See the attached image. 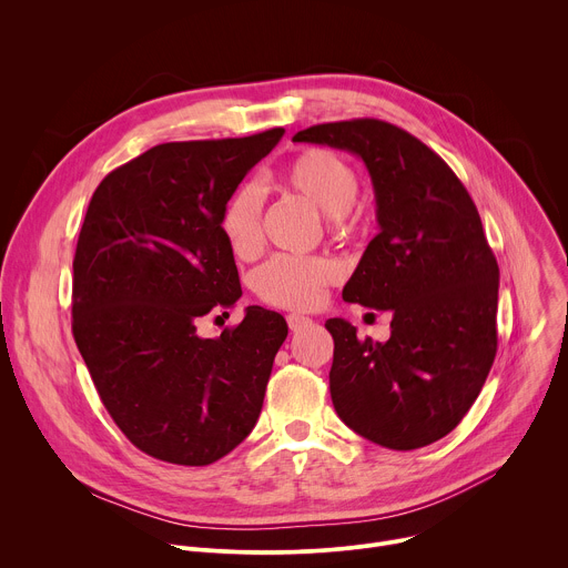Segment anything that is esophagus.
Returning <instances> with one entry per match:
<instances>
[{"instance_id": "1", "label": "esophagus", "mask_w": 568, "mask_h": 568, "mask_svg": "<svg viewBox=\"0 0 568 568\" xmlns=\"http://www.w3.org/2000/svg\"><path fill=\"white\" fill-rule=\"evenodd\" d=\"M287 326H290L292 333H298V331L312 326V318L301 316V314H290V316H287Z\"/></svg>"}]
</instances>
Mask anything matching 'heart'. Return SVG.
I'll return each mask as SVG.
<instances>
[{
    "instance_id": "1",
    "label": "heart",
    "mask_w": 568,
    "mask_h": 568,
    "mask_svg": "<svg viewBox=\"0 0 568 568\" xmlns=\"http://www.w3.org/2000/svg\"><path fill=\"white\" fill-rule=\"evenodd\" d=\"M281 184L305 197L323 215H328L337 233H353L357 215L353 211L359 193L355 169L344 156L326 148H307L292 156L281 171ZM263 191L247 182L240 184L224 202L220 231L237 258H254L263 245ZM339 270L328 258L274 256L256 272V292L263 301L290 307H314L326 285Z\"/></svg>"
}]
</instances>
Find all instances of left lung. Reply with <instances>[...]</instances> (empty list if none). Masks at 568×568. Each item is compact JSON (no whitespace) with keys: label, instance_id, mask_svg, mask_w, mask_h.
<instances>
[{"label":"left lung","instance_id":"1","mask_svg":"<svg viewBox=\"0 0 568 568\" xmlns=\"http://www.w3.org/2000/svg\"><path fill=\"white\" fill-rule=\"evenodd\" d=\"M294 141L357 154L377 206L379 233L342 296L388 310L390 337L362 342L348 321H326L335 412L382 447L432 445L469 412L497 355L499 265L478 211L432 148L386 121L321 123Z\"/></svg>","mask_w":568,"mask_h":568}]
</instances>
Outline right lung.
<instances>
[{
  "instance_id": "right-lung-1",
  "label": "right lung",
  "mask_w": 568,
  "mask_h": 568,
  "mask_svg": "<svg viewBox=\"0 0 568 568\" xmlns=\"http://www.w3.org/2000/svg\"><path fill=\"white\" fill-rule=\"evenodd\" d=\"M283 134L161 143L92 195L73 258V339L105 409L148 456L215 463L261 416L285 318L250 305L215 339L197 323L242 294L220 213Z\"/></svg>"
}]
</instances>
